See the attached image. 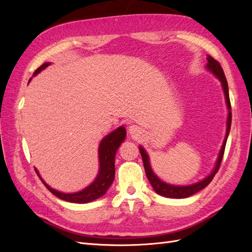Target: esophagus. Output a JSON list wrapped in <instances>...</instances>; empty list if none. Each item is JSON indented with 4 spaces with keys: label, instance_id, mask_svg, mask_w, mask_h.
<instances>
[{
    "label": "esophagus",
    "instance_id": "34e87169",
    "mask_svg": "<svg viewBox=\"0 0 252 252\" xmlns=\"http://www.w3.org/2000/svg\"><path fill=\"white\" fill-rule=\"evenodd\" d=\"M128 132L134 138V136H138L142 133V129L138 125H131L128 128Z\"/></svg>",
    "mask_w": 252,
    "mask_h": 252
}]
</instances>
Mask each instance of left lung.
I'll return each mask as SVG.
<instances>
[{"mask_svg":"<svg viewBox=\"0 0 252 252\" xmlns=\"http://www.w3.org/2000/svg\"><path fill=\"white\" fill-rule=\"evenodd\" d=\"M206 69L210 71L220 82V85H222V88H223V91H224L227 109H228V117H227V124H226L227 128H226L225 139L223 141V145H222V147H220V154L218 156L215 168L212 169V171L210 172L208 177H206L205 179L201 180L200 182L194 183V184L171 185V184H168V183L162 181L154 172V170H152V168H151L147 151L145 150L142 146H139L141 156H142V158H143L145 172H146V175H147V179L150 182L152 188L155 189V191L159 195H163V196H166V197H172V199H185V197L193 195L194 193L199 192L200 190L204 189L212 181V179L215 178L216 173L218 172V170L220 168V162H222L224 151H225V146H226V142H227V139H228V134H229L230 127H231V105H230V100H229V91H228V84H227V80H226V77L224 74V71H223L222 67H220V65L218 61H216L210 56H207V64H206Z\"/></svg>","mask_w":252,"mask_h":252,"instance_id":"left-lung-1","label":"left lung"}]
</instances>
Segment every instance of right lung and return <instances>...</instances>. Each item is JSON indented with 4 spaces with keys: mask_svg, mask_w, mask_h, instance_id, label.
I'll return each instance as SVG.
<instances>
[{
    "mask_svg": "<svg viewBox=\"0 0 252 252\" xmlns=\"http://www.w3.org/2000/svg\"><path fill=\"white\" fill-rule=\"evenodd\" d=\"M49 65V62L44 63L34 71L33 75L40 73ZM125 138L126 129L124 126L117 128L116 130H113L112 132L106 135L105 138H103L100 145H98V163H100L98 164L100 165V167H98V173L95 180L91 183L90 185L82 189L81 191L73 193H65L58 191V190L51 188L48 184L45 183V181L41 178V175L36 168L35 172L39 175V178L45 185V187H46L52 194L58 196L59 199L78 204H86L89 202H93L98 199V197L103 196L108 190V188L111 186L114 180V173H116V169H114V158H116L118 148L120 147V145L124 142Z\"/></svg>",
    "mask_w": 252,
    "mask_h": 252,
    "instance_id": "add662e5",
    "label": "right lung"
}]
</instances>
